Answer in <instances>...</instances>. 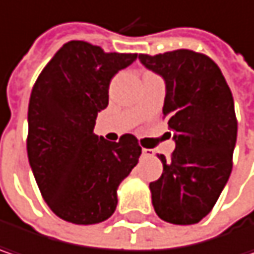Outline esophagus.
Here are the masks:
<instances>
[{
	"mask_svg": "<svg viewBox=\"0 0 254 254\" xmlns=\"http://www.w3.org/2000/svg\"><path fill=\"white\" fill-rule=\"evenodd\" d=\"M142 155H144V157H154V151L142 148Z\"/></svg>",
	"mask_w": 254,
	"mask_h": 254,
	"instance_id": "obj_1",
	"label": "esophagus"
}]
</instances>
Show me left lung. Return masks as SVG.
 Wrapping results in <instances>:
<instances>
[{
	"instance_id": "8db88e82",
	"label": "left lung",
	"mask_w": 254,
	"mask_h": 254,
	"mask_svg": "<svg viewBox=\"0 0 254 254\" xmlns=\"http://www.w3.org/2000/svg\"><path fill=\"white\" fill-rule=\"evenodd\" d=\"M139 61L166 82L163 113L176 142L169 161L158 155L163 174L150 183L154 211L170 224H196L211 212L233 169L237 119L231 90L203 54L177 49L141 54Z\"/></svg>"
}]
</instances>
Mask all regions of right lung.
Wrapping results in <instances>:
<instances>
[{
	"label": "right lung",
	"mask_w": 254,
	"mask_h": 254,
	"mask_svg": "<svg viewBox=\"0 0 254 254\" xmlns=\"http://www.w3.org/2000/svg\"><path fill=\"white\" fill-rule=\"evenodd\" d=\"M136 57L71 40L36 80L27 155L40 193L59 218L80 225L110 218L119 185L138 164L141 147L133 135L110 142L93 132L109 104L110 80Z\"/></svg>",
	"instance_id": "right-lung-1"
}]
</instances>
